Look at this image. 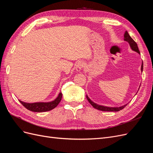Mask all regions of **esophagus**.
<instances>
[{
  "label": "esophagus",
  "mask_w": 153,
  "mask_h": 153,
  "mask_svg": "<svg viewBox=\"0 0 153 153\" xmlns=\"http://www.w3.org/2000/svg\"><path fill=\"white\" fill-rule=\"evenodd\" d=\"M84 63L82 61H79L78 62H77L76 65V70L78 72H79L82 70V69L84 68Z\"/></svg>",
  "instance_id": "1"
}]
</instances>
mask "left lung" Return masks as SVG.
<instances>
[{"mask_svg": "<svg viewBox=\"0 0 153 153\" xmlns=\"http://www.w3.org/2000/svg\"><path fill=\"white\" fill-rule=\"evenodd\" d=\"M124 41H127V42L129 43V46H130V48L132 50L135 51V52H137L138 53L140 54V51L138 50V45L136 43V42L135 41H134L131 38V36L129 35L128 32L127 31L125 32V33L124 34ZM141 71L142 73L143 71V63H142V66H141ZM140 88V87H139ZM86 98L88 100V101L90 103V104L93 106L94 108L98 109L99 110H101V111H107V112H118V111L121 110L122 109H123L125 106H126L128 103L123 105L121 106H116V107H111V106H103V105H100L97 104L94 102H93L89 97H88L87 95H86Z\"/></svg>", "mask_w": 153, "mask_h": 153, "instance_id": "1", "label": "left lung"}]
</instances>
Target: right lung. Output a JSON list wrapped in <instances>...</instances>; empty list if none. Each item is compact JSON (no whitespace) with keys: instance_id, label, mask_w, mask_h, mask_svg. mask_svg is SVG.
<instances>
[{"instance_id":"right-lung-1","label":"right lung","mask_w":153,"mask_h":153,"mask_svg":"<svg viewBox=\"0 0 153 153\" xmlns=\"http://www.w3.org/2000/svg\"><path fill=\"white\" fill-rule=\"evenodd\" d=\"M62 92L59 94L58 96L54 100L49 102H36V103H25L19 100L20 102L25 107L32 112H47L55 108L59 105L62 99Z\"/></svg>"}]
</instances>
